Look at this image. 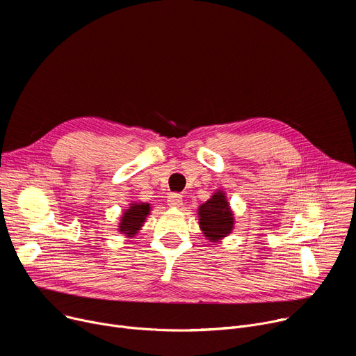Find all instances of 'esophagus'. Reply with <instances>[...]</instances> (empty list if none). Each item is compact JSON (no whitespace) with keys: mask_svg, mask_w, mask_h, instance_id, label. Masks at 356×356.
I'll use <instances>...</instances> for the list:
<instances>
[{"mask_svg":"<svg viewBox=\"0 0 356 356\" xmlns=\"http://www.w3.org/2000/svg\"><path fill=\"white\" fill-rule=\"evenodd\" d=\"M168 204H169L170 207H173V209L181 207V204H183L181 195H180V194H176V193L169 194V197H168Z\"/></svg>","mask_w":356,"mask_h":356,"instance_id":"obj_1","label":"esophagus"}]
</instances>
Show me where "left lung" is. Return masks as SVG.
I'll list each match as a JSON object with an SVG mask.
<instances>
[{"label":"left lung","mask_w":356,"mask_h":356,"mask_svg":"<svg viewBox=\"0 0 356 356\" xmlns=\"http://www.w3.org/2000/svg\"><path fill=\"white\" fill-rule=\"evenodd\" d=\"M198 224L210 242H220L234 228V214L225 193L217 190L210 200L198 207Z\"/></svg>","instance_id":"8db88e82"}]
</instances>
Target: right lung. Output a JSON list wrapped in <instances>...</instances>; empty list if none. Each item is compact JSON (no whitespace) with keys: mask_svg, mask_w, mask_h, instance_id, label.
I'll return each instance as SVG.
<instances>
[{"mask_svg":"<svg viewBox=\"0 0 356 356\" xmlns=\"http://www.w3.org/2000/svg\"><path fill=\"white\" fill-rule=\"evenodd\" d=\"M149 211L150 206L147 202H132L129 209L122 213L118 231L121 234H125L128 238L136 235L143 225L146 217L149 216Z\"/></svg>","mask_w":356,"mask_h":356,"instance_id":"1","label":"right lung"}]
</instances>
